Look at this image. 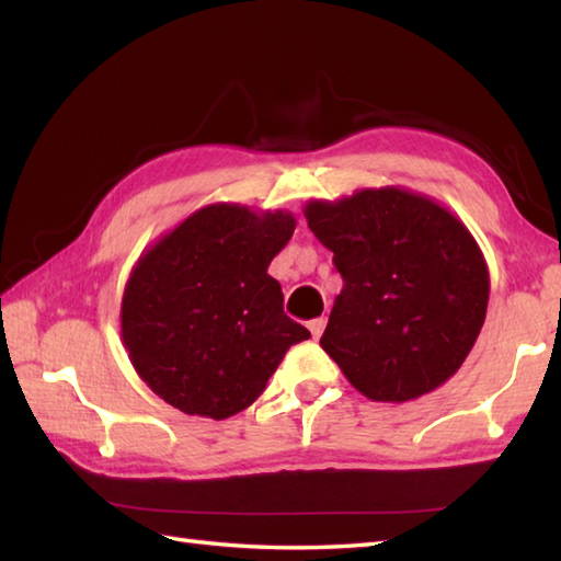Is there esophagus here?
Masks as SVG:
<instances>
[{
  "label": "esophagus",
  "mask_w": 561,
  "mask_h": 561,
  "mask_svg": "<svg viewBox=\"0 0 561 561\" xmlns=\"http://www.w3.org/2000/svg\"><path fill=\"white\" fill-rule=\"evenodd\" d=\"M325 323L328 320L320 316V318H313L311 323H308V330H311V335H313V340H318L320 335H323V330H325Z\"/></svg>",
  "instance_id": "obj_1"
}]
</instances>
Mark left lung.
<instances>
[{
  "mask_svg": "<svg viewBox=\"0 0 561 561\" xmlns=\"http://www.w3.org/2000/svg\"><path fill=\"white\" fill-rule=\"evenodd\" d=\"M308 229L344 287L320 337L350 383L374 402L440 388L484 325L490 270L456 214L398 185L311 199Z\"/></svg>",
  "mask_w": 561,
  "mask_h": 561,
  "instance_id": "obj_1",
  "label": "left lung"
}]
</instances>
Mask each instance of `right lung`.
Here are the masks:
<instances>
[{"label":"right lung","instance_id":"obj_1","mask_svg":"<svg viewBox=\"0 0 561 561\" xmlns=\"http://www.w3.org/2000/svg\"><path fill=\"white\" fill-rule=\"evenodd\" d=\"M296 229L291 211L217 202L151 243L129 272L121 330L139 378L185 414L226 420L265 390L291 344L267 267Z\"/></svg>","mask_w":561,"mask_h":561}]
</instances>
